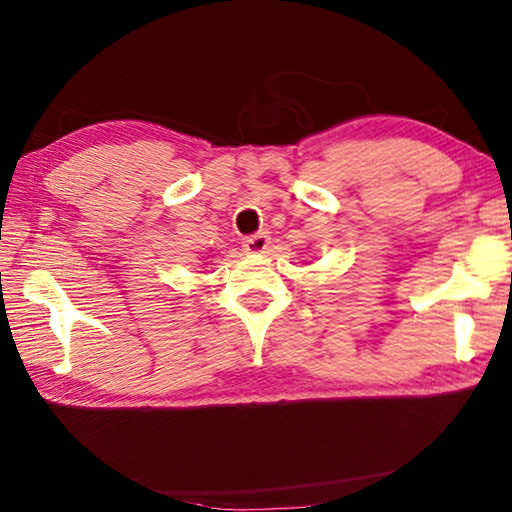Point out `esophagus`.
Listing matches in <instances>:
<instances>
[{
  "label": "esophagus",
  "instance_id": "obj_1",
  "mask_svg": "<svg viewBox=\"0 0 512 512\" xmlns=\"http://www.w3.org/2000/svg\"><path fill=\"white\" fill-rule=\"evenodd\" d=\"M268 241H271V237H268V232H257V235L248 237L244 241V246H246L248 253H257L259 255V253H266Z\"/></svg>",
  "mask_w": 512,
  "mask_h": 512
}]
</instances>
